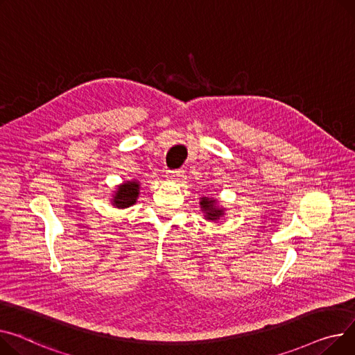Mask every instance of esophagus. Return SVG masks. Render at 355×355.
I'll list each match as a JSON object with an SVG mask.
<instances>
[{
    "label": "esophagus",
    "mask_w": 355,
    "mask_h": 355,
    "mask_svg": "<svg viewBox=\"0 0 355 355\" xmlns=\"http://www.w3.org/2000/svg\"><path fill=\"white\" fill-rule=\"evenodd\" d=\"M167 177L168 180H173V181H180L182 177H184V170L178 168V170H170L167 173Z\"/></svg>",
    "instance_id": "34e87169"
}]
</instances>
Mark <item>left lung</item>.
Wrapping results in <instances>:
<instances>
[{"mask_svg": "<svg viewBox=\"0 0 355 355\" xmlns=\"http://www.w3.org/2000/svg\"><path fill=\"white\" fill-rule=\"evenodd\" d=\"M202 205V209L207 212V220H211V221H216L220 218V216H223V209H217L214 207L216 204V200H209V198H201V202Z\"/></svg>", "mask_w": 355, "mask_h": 355, "instance_id": "1", "label": "left lung"}]
</instances>
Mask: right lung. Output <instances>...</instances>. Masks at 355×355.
I'll return each mask as SVG.
<instances>
[{"label": "right lung", "mask_w": 355, "mask_h": 355, "mask_svg": "<svg viewBox=\"0 0 355 355\" xmlns=\"http://www.w3.org/2000/svg\"><path fill=\"white\" fill-rule=\"evenodd\" d=\"M138 184L137 182H125L116 190V194L114 197V204L118 208H125L132 205L137 201L138 197Z\"/></svg>", "instance_id": "obj_1"}]
</instances>
